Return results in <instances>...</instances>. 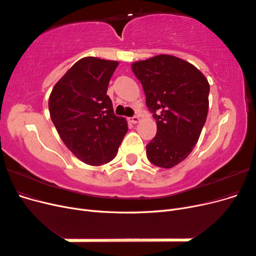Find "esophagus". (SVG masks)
<instances>
[{
  "mask_svg": "<svg viewBox=\"0 0 256 256\" xmlns=\"http://www.w3.org/2000/svg\"><path fill=\"white\" fill-rule=\"evenodd\" d=\"M130 122L132 124H138V122H140V118H138V116H134V118H130Z\"/></svg>",
  "mask_w": 256,
  "mask_h": 256,
  "instance_id": "34e87169",
  "label": "esophagus"
}]
</instances>
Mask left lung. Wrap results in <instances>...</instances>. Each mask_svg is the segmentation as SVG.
<instances>
[{
    "label": "left lung",
    "mask_w": 256,
    "mask_h": 256,
    "mask_svg": "<svg viewBox=\"0 0 256 256\" xmlns=\"http://www.w3.org/2000/svg\"><path fill=\"white\" fill-rule=\"evenodd\" d=\"M131 68L157 124L146 156L152 164L171 168L198 141L208 113L209 83L194 65L168 54L134 62Z\"/></svg>",
    "instance_id": "1"
}]
</instances>
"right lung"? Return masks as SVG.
Returning <instances> with one entry per match:
<instances>
[{"label": "right lung", "mask_w": 256, "mask_h": 256, "mask_svg": "<svg viewBox=\"0 0 256 256\" xmlns=\"http://www.w3.org/2000/svg\"><path fill=\"white\" fill-rule=\"evenodd\" d=\"M118 60L86 56L74 63L54 85L50 118L67 148L82 162L102 166L113 160L128 131L116 116L108 85Z\"/></svg>", "instance_id": "1"}]
</instances>
